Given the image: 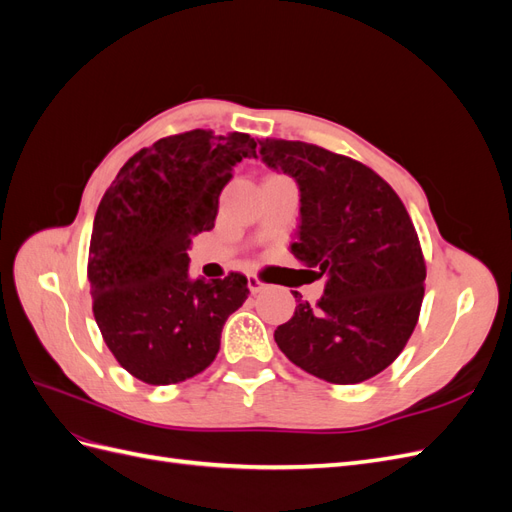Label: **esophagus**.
I'll return each mask as SVG.
<instances>
[{"label":"esophagus","mask_w":512,"mask_h":512,"mask_svg":"<svg viewBox=\"0 0 512 512\" xmlns=\"http://www.w3.org/2000/svg\"><path fill=\"white\" fill-rule=\"evenodd\" d=\"M247 286H250L252 294H258V292H262V290L267 288V284L262 282L260 277H258V275H254V273H252V275H247Z\"/></svg>","instance_id":"esophagus-1"}]
</instances>
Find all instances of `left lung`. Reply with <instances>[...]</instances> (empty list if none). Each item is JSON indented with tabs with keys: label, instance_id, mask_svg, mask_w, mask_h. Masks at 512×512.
<instances>
[{
	"label": "left lung",
	"instance_id": "8db88e82",
	"mask_svg": "<svg viewBox=\"0 0 512 512\" xmlns=\"http://www.w3.org/2000/svg\"><path fill=\"white\" fill-rule=\"evenodd\" d=\"M267 166L301 190L303 265L324 277L316 305L294 292V316L275 342L307 374L331 384H359L389 367L421 314L425 258L397 192L369 166L303 141L262 138Z\"/></svg>",
	"mask_w": 512,
	"mask_h": 512
}]
</instances>
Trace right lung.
Wrapping results in <instances>:
<instances>
[{
    "label": "right lung",
    "instance_id": "add662e5",
    "mask_svg": "<svg viewBox=\"0 0 512 512\" xmlns=\"http://www.w3.org/2000/svg\"><path fill=\"white\" fill-rule=\"evenodd\" d=\"M243 158H256L250 134L166 136L136 151L100 200L87 260L94 318L117 363L145 384L205 371L224 322L250 294L241 273L211 282L188 275L192 237L213 228Z\"/></svg>",
    "mask_w": 512,
    "mask_h": 512
}]
</instances>
